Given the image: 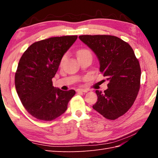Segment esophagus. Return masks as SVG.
<instances>
[{"label": "esophagus", "mask_w": 158, "mask_h": 158, "mask_svg": "<svg viewBox=\"0 0 158 158\" xmlns=\"http://www.w3.org/2000/svg\"><path fill=\"white\" fill-rule=\"evenodd\" d=\"M89 90L88 89H77V92H88Z\"/></svg>", "instance_id": "esophagus-1"}]
</instances>
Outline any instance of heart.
<instances>
[{
    "mask_svg": "<svg viewBox=\"0 0 158 158\" xmlns=\"http://www.w3.org/2000/svg\"><path fill=\"white\" fill-rule=\"evenodd\" d=\"M84 52H89V51H88V50H85V49H83V50H81V51H79V53H84ZM64 58H65V56H64V58H63V59H62V60L64 59Z\"/></svg>",
    "mask_w": 158,
    "mask_h": 158,
    "instance_id": "heart-1",
    "label": "heart"
}]
</instances>
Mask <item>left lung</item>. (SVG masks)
<instances>
[{
  "mask_svg": "<svg viewBox=\"0 0 158 158\" xmlns=\"http://www.w3.org/2000/svg\"><path fill=\"white\" fill-rule=\"evenodd\" d=\"M79 39L94 52L100 71L109 81L108 89L96 90L98 100L93 109L114 120L132 106L140 89L141 70L128 43L111 35H81Z\"/></svg>",
  "mask_w": 158,
  "mask_h": 158,
  "instance_id": "1",
  "label": "left lung"
}]
</instances>
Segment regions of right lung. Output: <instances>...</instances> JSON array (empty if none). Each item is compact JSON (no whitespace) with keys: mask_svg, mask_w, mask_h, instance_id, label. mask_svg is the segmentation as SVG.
<instances>
[{"mask_svg":"<svg viewBox=\"0 0 158 158\" xmlns=\"http://www.w3.org/2000/svg\"><path fill=\"white\" fill-rule=\"evenodd\" d=\"M77 36H63L32 44L20 58L15 75L17 93L26 110L35 118L52 121L66 111L75 91L53 86L64 54Z\"/></svg>","mask_w":158,"mask_h":158,"instance_id":"1","label":"right lung"}]
</instances>
